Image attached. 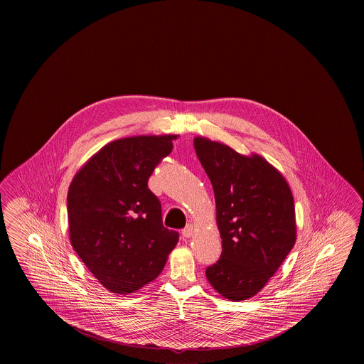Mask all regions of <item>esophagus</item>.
I'll return each mask as SVG.
<instances>
[{"mask_svg":"<svg viewBox=\"0 0 364 364\" xmlns=\"http://www.w3.org/2000/svg\"><path fill=\"white\" fill-rule=\"evenodd\" d=\"M181 233H183V236H184V237H187V239H188V237H191V236L193 235V225H192V224H188V225L186 226V228L183 229V232H181Z\"/></svg>","mask_w":364,"mask_h":364,"instance_id":"obj_1","label":"esophagus"}]
</instances>
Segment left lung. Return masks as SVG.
<instances>
[{"label":"left lung","mask_w":364,"mask_h":364,"mask_svg":"<svg viewBox=\"0 0 364 364\" xmlns=\"http://www.w3.org/2000/svg\"><path fill=\"white\" fill-rule=\"evenodd\" d=\"M193 147L214 190L223 239V254L206 269V277L226 299L245 300L259 292L294 248L292 192L260 156H242L200 136Z\"/></svg>","instance_id":"left-lung-1"}]
</instances>
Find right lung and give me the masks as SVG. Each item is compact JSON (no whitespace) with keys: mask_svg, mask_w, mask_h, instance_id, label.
<instances>
[{"mask_svg":"<svg viewBox=\"0 0 364 364\" xmlns=\"http://www.w3.org/2000/svg\"><path fill=\"white\" fill-rule=\"evenodd\" d=\"M177 135L107 143L75 174L67 198L70 244L106 289L128 294L162 272L178 233L162 224L147 181Z\"/></svg>","mask_w":364,"mask_h":364,"instance_id":"1","label":"right lung"}]
</instances>
